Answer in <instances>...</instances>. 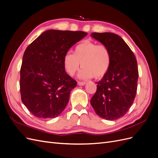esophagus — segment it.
<instances>
[{"instance_id": "34e87169", "label": "esophagus", "mask_w": 158, "mask_h": 158, "mask_svg": "<svg viewBox=\"0 0 158 158\" xmlns=\"http://www.w3.org/2000/svg\"><path fill=\"white\" fill-rule=\"evenodd\" d=\"M85 84H86V82H78V85H85Z\"/></svg>"}]
</instances>
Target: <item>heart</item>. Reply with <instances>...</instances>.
I'll list each match as a JSON object with an SVG mask.
<instances>
[{"mask_svg": "<svg viewBox=\"0 0 158 158\" xmlns=\"http://www.w3.org/2000/svg\"><path fill=\"white\" fill-rule=\"evenodd\" d=\"M66 73L73 76L80 68V77L98 79L106 75L111 64V54L108 47L85 40L74 47V54L66 52L63 58Z\"/></svg>", "mask_w": 158, "mask_h": 158, "instance_id": "1", "label": "heart"}]
</instances>
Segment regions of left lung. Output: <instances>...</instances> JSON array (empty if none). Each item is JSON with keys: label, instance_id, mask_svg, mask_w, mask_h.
Segmentation results:
<instances>
[{"label": "left lung", "instance_id": "1", "mask_svg": "<svg viewBox=\"0 0 158 158\" xmlns=\"http://www.w3.org/2000/svg\"><path fill=\"white\" fill-rule=\"evenodd\" d=\"M91 36L108 47L111 64L108 73L97 82L90 103L98 116L116 120L128 112L137 92L138 70L136 56L121 37L113 33H93Z\"/></svg>", "mask_w": 158, "mask_h": 158}]
</instances>
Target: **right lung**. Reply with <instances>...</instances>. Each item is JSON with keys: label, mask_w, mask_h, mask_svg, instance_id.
Segmentation results:
<instances>
[{"label": "right lung", "mask_w": 158, "mask_h": 158, "mask_svg": "<svg viewBox=\"0 0 158 158\" xmlns=\"http://www.w3.org/2000/svg\"><path fill=\"white\" fill-rule=\"evenodd\" d=\"M87 34L50 30L27 46L20 69V90L23 103L33 116L55 118L66 107L77 82L66 74L64 56Z\"/></svg>", "instance_id": "add662e5"}]
</instances>
